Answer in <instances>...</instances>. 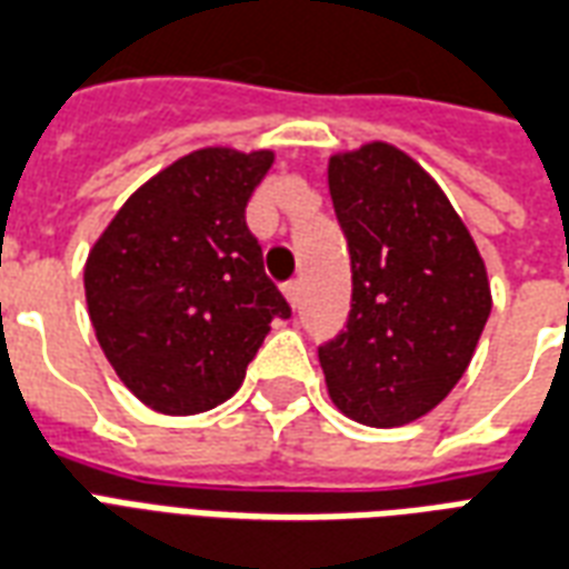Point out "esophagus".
I'll use <instances>...</instances> for the list:
<instances>
[{"label":"esophagus","mask_w":569,"mask_h":569,"mask_svg":"<svg viewBox=\"0 0 569 569\" xmlns=\"http://www.w3.org/2000/svg\"><path fill=\"white\" fill-rule=\"evenodd\" d=\"M281 290H284V297H288V302H290V306H293V309H297V306H300V281H297V279H290V281H284V288H281Z\"/></svg>","instance_id":"obj_1"}]
</instances>
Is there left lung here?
Masks as SVG:
<instances>
[{"instance_id": "left-lung-1", "label": "left lung", "mask_w": 569, "mask_h": 569, "mask_svg": "<svg viewBox=\"0 0 569 569\" xmlns=\"http://www.w3.org/2000/svg\"><path fill=\"white\" fill-rule=\"evenodd\" d=\"M330 194L350 251L345 330L318 345L332 401L390 429L459 383L492 311L471 233L426 170L369 143L330 158Z\"/></svg>"}]
</instances>
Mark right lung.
Masks as SVG:
<instances>
[{"instance_id": "obj_1", "label": "right lung", "mask_w": 569, "mask_h": 569, "mask_svg": "<svg viewBox=\"0 0 569 569\" xmlns=\"http://www.w3.org/2000/svg\"><path fill=\"white\" fill-rule=\"evenodd\" d=\"M272 152L200 149L138 188L89 251L87 306L119 381L152 411L228 401L288 300L246 224Z\"/></svg>"}]
</instances>
